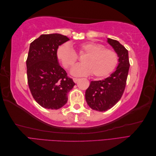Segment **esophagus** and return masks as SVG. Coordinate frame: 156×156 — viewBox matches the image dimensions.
I'll return each instance as SVG.
<instances>
[{
	"label": "esophagus",
	"mask_w": 156,
	"mask_h": 156,
	"mask_svg": "<svg viewBox=\"0 0 156 156\" xmlns=\"http://www.w3.org/2000/svg\"><path fill=\"white\" fill-rule=\"evenodd\" d=\"M73 81H74V83H77L78 82V81L79 80V79H77V78H73Z\"/></svg>",
	"instance_id": "obj_1"
}]
</instances>
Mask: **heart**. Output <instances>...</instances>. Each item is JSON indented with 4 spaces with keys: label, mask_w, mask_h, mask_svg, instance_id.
Returning <instances> with one entry per match:
<instances>
[{
    "label": "heart",
    "mask_w": 156,
    "mask_h": 156,
    "mask_svg": "<svg viewBox=\"0 0 156 156\" xmlns=\"http://www.w3.org/2000/svg\"><path fill=\"white\" fill-rule=\"evenodd\" d=\"M79 55H86L82 58V64H78L72 69L75 76H87L93 74L96 77H105L115 69L119 62V56L115 51L105 49L102 44L88 41L79 45ZM56 57L66 69L72 67L77 60V55L71 45L66 43L58 47Z\"/></svg>",
    "instance_id": "heart-1"
}]
</instances>
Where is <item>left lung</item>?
I'll use <instances>...</instances> for the list:
<instances>
[{
  "label": "left lung",
  "instance_id": "8db88e82",
  "mask_svg": "<svg viewBox=\"0 0 156 156\" xmlns=\"http://www.w3.org/2000/svg\"><path fill=\"white\" fill-rule=\"evenodd\" d=\"M107 42L119 56V65L109 77L102 81H92L85 92L88 106L97 111H106L119 101L123 94L129 68L128 51L117 40Z\"/></svg>",
  "mask_w": 156,
  "mask_h": 156
}]
</instances>
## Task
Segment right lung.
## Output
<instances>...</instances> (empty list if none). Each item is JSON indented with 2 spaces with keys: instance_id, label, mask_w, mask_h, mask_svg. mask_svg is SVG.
Wrapping results in <instances>:
<instances>
[{
  "instance_id": "1",
  "label": "right lung",
  "mask_w": 156,
  "mask_h": 156,
  "mask_svg": "<svg viewBox=\"0 0 156 156\" xmlns=\"http://www.w3.org/2000/svg\"><path fill=\"white\" fill-rule=\"evenodd\" d=\"M69 40L60 34H42L30 45L26 61L28 84L35 101L45 108L62 107L75 84L56 57L58 46Z\"/></svg>"
}]
</instances>
